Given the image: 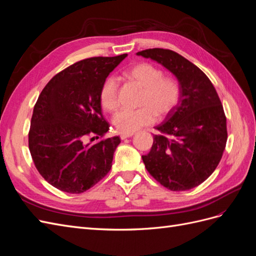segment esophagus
Returning a JSON list of instances; mask_svg holds the SVG:
<instances>
[{
	"label": "esophagus",
	"instance_id": "34e87169",
	"mask_svg": "<svg viewBox=\"0 0 256 256\" xmlns=\"http://www.w3.org/2000/svg\"><path fill=\"white\" fill-rule=\"evenodd\" d=\"M132 136H134V132L132 134H120V138L122 140H125V138H131Z\"/></svg>",
	"mask_w": 256,
	"mask_h": 256
}]
</instances>
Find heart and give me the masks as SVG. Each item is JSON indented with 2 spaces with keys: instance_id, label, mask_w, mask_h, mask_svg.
<instances>
[{
  "instance_id": "b5f03b06",
  "label": "heart",
  "mask_w": 256,
  "mask_h": 256,
  "mask_svg": "<svg viewBox=\"0 0 256 256\" xmlns=\"http://www.w3.org/2000/svg\"><path fill=\"white\" fill-rule=\"evenodd\" d=\"M127 78L143 90L140 99L142 108L138 110H122L114 115L113 125L120 134H132L144 126L152 125L158 118H166L180 102V88L171 78H164V72L152 64L141 63L126 72ZM118 81L109 76L100 88L99 99L104 109L115 111L118 106Z\"/></svg>"
}]
</instances>
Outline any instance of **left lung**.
Instances as JSON below:
<instances>
[{
	"label": "left lung",
	"mask_w": 256,
	"mask_h": 256,
	"mask_svg": "<svg viewBox=\"0 0 256 256\" xmlns=\"http://www.w3.org/2000/svg\"><path fill=\"white\" fill-rule=\"evenodd\" d=\"M150 58L175 76L180 97L175 109L156 126L150 152L142 156L150 174L166 188L184 191L212 174L228 140L226 118L212 83L187 58L168 49H147Z\"/></svg>",
	"instance_id": "8db88e82"
}]
</instances>
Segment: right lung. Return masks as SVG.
<instances>
[{
	"instance_id": "add662e5",
	"label": "right lung",
	"mask_w": 256,
	"mask_h": 256,
	"mask_svg": "<svg viewBox=\"0 0 256 256\" xmlns=\"http://www.w3.org/2000/svg\"><path fill=\"white\" fill-rule=\"evenodd\" d=\"M127 56L90 58L58 72L46 85L34 106L28 148L40 174L53 187L82 193L111 170L118 136L96 144L85 136H104L109 130L102 113V83Z\"/></svg>"
}]
</instances>
